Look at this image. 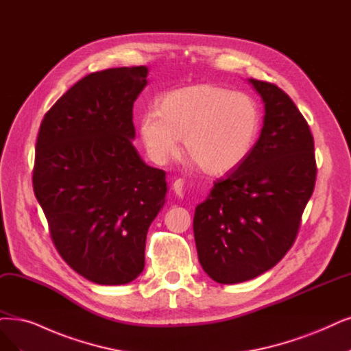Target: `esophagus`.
Masks as SVG:
<instances>
[{
  "label": "esophagus",
  "mask_w": 351,
  "mask_h": 351,
  "mask_svg": "<svg viewBox=\"0 0 351 351\" xmlns=\"http://www.w3.org/2000/svg\"><path fill=\"white\" fill-rule=\"evenodd\" d=\"M173 191H175V193H176L179 198L184 197V180L182 179H176L175 180V182H173Z\"/></svg>",
  "instance_id": "1"
}]
</instances>
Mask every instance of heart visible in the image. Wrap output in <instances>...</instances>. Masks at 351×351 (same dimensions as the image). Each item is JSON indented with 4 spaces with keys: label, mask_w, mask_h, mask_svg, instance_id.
I'll return each instance as SVG.
<instances>
[{
    "label": "heart",
    "mask_w": 351,
    "mask_h": 351,
    "mask_svg": "<svg viewBox=\"0 0 351 351\" xmlns=\"http://www.w3.org/2000/svg\"><path fill=\"white\" fill-rule=\"evenodd\" d=\"M261 124V110L250 95L195 84L171 90L160 98L158 110L143 112L138 133L153 162L167 163L184 137L185 153L201 171L219 176L249 158Z\"/></svg>",
    "instance_id": "obj_1"
}]
</instances>
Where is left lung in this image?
Wrapping results in <instances>:
<instances>
[{
    "label": "left lung",
    "mask_w": 351,
    "mask_h": 351,
    "mask_svg": "<svg viewBox=\"0 0 351 351\" xmlns=\"http://www.w3.org/2000/svg\"><path fill=\"white\" fill-rule=\"evenodd\" d=\"M249 82L265 104L261 137L247 159L217 179L193 217L199 263L223 285L257 278L282 261L317 176L314 138L293 101L274 84Z\"/></svg>",
    "instance_id": "8db88e82"
}]
</instances>
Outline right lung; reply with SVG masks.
Instances as JSON below:
<instances>
[{
	"label": "right lung",
	"mask_w": 351,
	"mask_h": 351,
	"mask_svg": "<svg viewBox=\"0 0 351 351\" xmlns=\"http://www.w3.org/2000/svg\"><path fill=\"white\" fill-rule=\"evenodd\" d=\"M146 66L89 73L66 90L40 124L34 195L51 240L76 274L124 285L145 269L147 230L163 208L166 173L133 146V104Z\"/></svg>",
	"instance_id": "obj_1"
}]
</instances>
